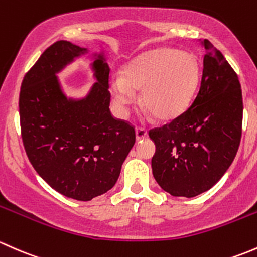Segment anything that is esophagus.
<instances>
[{"mask_svg": "<svg viewBox=\"0 0 257 257\" xmlns=\"http://www.w3.org/2000/svg\"><path fill=\"white\" fill-rule=\"evenodd\" d=\"M145 137H147V131L146 128L144 127H136V139L137 140H142L145 139Z\"/></svg>", "mask_w": 257, "mask_h": 257, "instance_id": "34e87169", "label": "esophagus"}]
</instances>
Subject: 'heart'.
<instances>
[{
	"mask_svg": "<svg viewBox=\"0 0 257 257\" xmlns=\"http://www.w3.org/2000/svg\"><path fill=\"white\" fill-rule=\"evenodd\" d=\"M200 80L197 59L189 53L172 48L151 50L126 65L123 76L110 78V90L121 107L136 100L141 90V104L162 121L178 117L192 101Z\"/></svg>",
	"mask_w": 257,
	"mask_h": 257,
	"instance_id": "1",
	"label": "heart"
}]
</instances>
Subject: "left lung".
I'll return each mask as SVG.
<instances>
[{"label":"left lung","mask_w":257,"mask_h":257,"mask_svg":"<svg viewBox=\"0 0 257 257\" xmlns=\"http://www.w3.org/2000/svg\"><path fill=\"white\" fill-rule=\"evenodd\" d=\"M203 47L197 96L178 117L148 131L156 144L153 177L174 197L192 198L210 189L230 167L241 141L239 76L208 39Z\"/></svg>","instance_id":"8db88e82"}]
</instances>
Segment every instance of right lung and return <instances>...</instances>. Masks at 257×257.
I'll return each instance as SVG.
<instances>
[{"mask_svg": "<svg viewBox=\"0 0 257 257\" xmlns=\"http://www.w3.org/2000/svg\"><path fill=\"white\" fill-rule=\"evenodd\" d=\"M58 41L26 73L20 91L21 136L30 162L53 189L76 200H91L115 186L136 141L135 126L109 109L110 68L94 62L97 83L85 100L63 95L55 73L85 53Z\"/></svg>", "mask_w": 257, "mask_h": 257, "instance_id": "1", "label": "right lung"}]
</instances>
